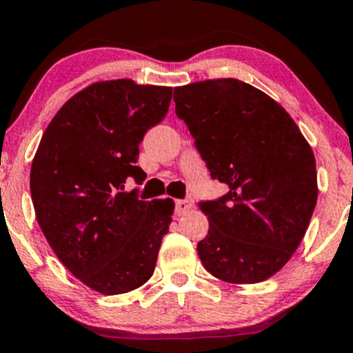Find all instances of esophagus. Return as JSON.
Returning a JSON list of instances; mask_svg holds the SVG:
<instances>
[{"label": "esophagus", "mask_w": 353, "mask_h": 353, "mask_svg": "<svg viewBox=\"0 0 353 353\" xmlns=\"http://www.w3.org/2000/svg\"><path fill=\"white\" fill-rule=\"evenodd\" d=\"M193 207V200L186 198V200H176V214L177 215H183L186 214L188 210H191Z\"/></svg>", "instance_id": "34e87169"}]
</instances>
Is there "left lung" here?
<instances>
[{
	"instance_id": "obj_1",
	"label": "left lung",
	"mask_w": 353,
	"mask_h": 353,
	"mask_svg": "<svg viewBox=\"0 0 353 353\" xmlns=\"http://www.w3.org/2000/svg\"><path fill=\"white\" fill-rule=\"evenodd\" d=\"M174 101L210 176L229 188L200 203L203 268L234 285L265 281L292 259L316 208L312 148L278 101L238 79L181 85Z\"/></svg>"
}]
</instances>
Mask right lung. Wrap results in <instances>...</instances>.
Returning a JSON list of instances; mask_svg holds the SVG:
<instances>
[{"label": "right lung", "instance_id": "obj_1", "mask_svg": "<svg viewBox=\"0 0 353 353\" xmlns=\"http://www.w3.org/2000/svg\"><path fill=\"white\" fill-rule=\"evenodd\" d=\"M172 88L131 79L90 84L51 119L30 167L37 224L60 262L88 288L121 295L145 285L157 265L174 201L124 191L139 143L169 112Z\"/></svg>", "mask_w": 353, "mask_h": 353}]
</instances>
